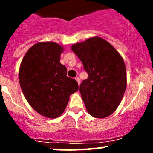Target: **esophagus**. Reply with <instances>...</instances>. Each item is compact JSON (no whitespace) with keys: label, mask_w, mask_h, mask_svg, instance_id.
<instances>
[{"label":"esophagus","mask_w":153,"mask_h":153,"mask_svg":"<svg viewBox=\"0 0 153 153\" xmlns=\"http://www.w3.org/2000/svg\"><path fill=\"white\" fill-rule=\"evenodd\" d=\"M75 80H76V81L78 82V85H80V84H81V80H80V78H78V77H77V78H75Z\"/></svg>","instance_id":"34e87169"}]
</instances>
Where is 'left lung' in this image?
<instances>
[{
	"label": "left lung",
	"mask_w": 153,
	"mask_h": 153,
	"mask_svg": "<svg viewBox=\"0 0 153 153\" xmlns=\"http://www.w3.org/2000/svg\"><path fill=\"white\" fill-rule=\"evenodd\" d=\"M88 73L80 92L88 113L104 118L113 113L122 100L126 87L124 59L108 41L95 36L71 47Z\"/></svg>",
	"instance_id": "left-lung-1"
}]
</instances>
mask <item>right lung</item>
Listing matches in <instances>:
<instances>
[{
	"mask_svg": "<svg viewBox=\"0 0 153 153\" xmlns=\"http://www.w3.org/2000/svg\"><path fill=\"white\" fill-rule=\"evenodd\" d=\"M64 49L52 41L34 44L24 55L19 68V83L29 104L46 118L59 117L69 96L78 89L75 79L67 77L60 63Z\"/></svg>",
	"mask_w": 153,
	"mask_h": 153,
	"instance_id": "obj_1",
	"label": "right lung"
}]
</instances>
